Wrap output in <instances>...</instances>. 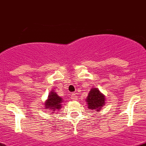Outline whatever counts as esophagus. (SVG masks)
I'll return each instance as SVG.
<instances>
[{
	"label": "esophagus",
	"instance_id": "1",
	"mask_svg": "<svg viewBox=\"0 0 146 146\" xmlns=\"http://www.w3.org/2000/svg\"><path fill=\"white\" fill-rule=\"evenodd\" d=\"M77 99V96H76V94H71V99L73 100H75V99Z\"/></svg>",
	"mask_w": 146,
	"mask_h": 146
}]
</instances>
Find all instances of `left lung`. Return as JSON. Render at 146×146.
Wrapping results in <instances>:
<instances>
[{
  "mask_svg": "<svg viewBox=\"0 0 146 146\" xmlns=\"http://www.w3.org/2000/svg\"><path fill=\"white\" fill-rule=\"evenodd\" d=\"M86 102L88 109L99 111L101 110V107L104 105L105 99L104 95L101 94L99 89L92 88L88 93V97L86 98Z\"/></svg>",
  "mask_w": 146,
  "mask_h": 146,
  "instance_id": "1",
  "label": "left lung"
}]
</instances>
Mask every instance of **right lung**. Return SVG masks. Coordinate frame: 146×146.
I'll list each match as a JSON object with an SVG mask.
<instances>
[{
	"label": "right lung",
	"mask_w": 146,
	"mask_h": 146,
	"mask_svg": "<svg viewBox=\"0 0 146 146\" xmlns=\"http://www.w3.org/2000/svg\"><path fill=\"white\" fill-rule=\"evenodd\" d=\"M62 102V99L61 97L58 96L55 92H51L48 96V99L46 101L45 106L46 110H53V111L56 109L61 108V103Z\"/></svg>",
	"instance_id": "1"
}]
</instances>
